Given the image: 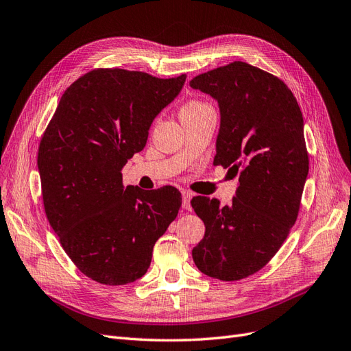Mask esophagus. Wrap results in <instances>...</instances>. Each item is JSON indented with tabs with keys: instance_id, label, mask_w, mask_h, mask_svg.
Returning a JSON list of instances; mask_svg holds the SVG:
<instances>
[{
	"instance_id": "esophagus-1",
	"label": "esophagus",
	"mask_w": 351,
	"mask_h": 351,
	"mask_svg": "<svg viewBox=\"0 0 351 351\" xmlns=\"http://www.w3.org/2000/svg\"><path fill=\"white\" fill-rule=\"evenodd\" d=\"M192 192L191 191H186V189H184L182 191V206L185 210H188V211H191V199H192Z\"/></svg>"
}]
</instances>
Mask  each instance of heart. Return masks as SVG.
<instances>
[{"label": "heart", "instance_id": "1", "mask_svg": "<svg viewBox=\"0 0 351 351\" xmlns=\"http://www.w3.org/2000/svg\"><path fill=\"white\" fill-rule=\"evenodd\" d=\"M204 107H208V106H205V104H201V102H189V104H186V106L182 108V112H180V114L198 111V110H201V108H204Z\"/></svg>", "mask_w": 351, "mask_h": 351}]
</instances>
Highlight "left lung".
<instances>
[{
    "label": "left lung",
    "mask_w": 351,
    "mask_h": 351,
    "mask_svg": "<svg viewBox=\"0 0 351 351\" xmlns=\"http://www.w3.org/2000/svg\"><path fill=\"white\" fill-rule=\"evenodd\" d=\"M189 85L218 102L214 165L239 175L230 205L191 201L205 224L192 257L206 276L239 280L276 254L296 221L309 171L302 112L279 77L245 62L201 73Z\"/></svg>",
    "instance_id": "8db88e82"
}]
</instances>
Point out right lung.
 Instances as JSON below:
<instances>
[{
  "instance_id": "obj_1",
  "label": "right lung",
  "mask_w": 351,
  "mask_h": 351,
  "mask_svg": "<svg viewBox=\"0 0 351 351\" xmlns=\"http://www.w3.org/2000/svg\"><path fill=\"white\" fill-rule=\"evenodd\" d=\"M185 80L90 71L64 90L42 137L37 167L47 219L71 261L93 280L140 279L154 243L178 215L176 188H124L121 169L145 149L153 120Z\"/></svg>"
}]
</instances>
